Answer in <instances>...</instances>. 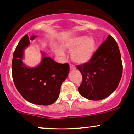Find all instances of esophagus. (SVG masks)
<instances>
[{
	"label": "esophagus",
	"instance_id": "obj_1",
	"mask_svg": "<svg viewBox=\"0 0 134 134\" xmlns=\"http://www.w3.org/2000/svg\"><path fill=\"white\" fill-rule=\"evenodd\" d=\"M70 69H71V70H75L76 67L73 65H70Z\"/></svg>",
	"mask_w": 134,
	"mask_h": 134
}]
</instances>
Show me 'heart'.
Instances as JSON below:
<instances>
[{
    "label": "heart",
    "instance_id": "obj_1",
    "mask_svg": "<svg viewBox=\"0 0 134 134\" xmlns=\"http://www.w3.org/2000/svg\"><path fill=\"white\" fill-rule=\"evenodd\" d=\"M63 48L71 51L72 61L79 64L88 63L92 59L96 51V41L91 36H77L62 43ZM52 50L59 56H64L63 50L56 45H52Z\"/></svg>",
    "mask_w": 134,
    "mask_h": 134
}]
</instances>
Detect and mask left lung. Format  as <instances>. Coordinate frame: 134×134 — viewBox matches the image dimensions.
<instances>
[{"instance_id": "8db88e82", "label": "left lung", "mask_w": 134, "mask_h": 134, "mask_svg": "<svg viewBox=\"0 0 134 134\" xmlns=\"http://www.w3.org/2000/svg\"><path fill=\"white\" fill-rule=\"evenodd\" d=\"M83 80L80 94L91 100L104 99L117 89L122 74L118 44L111 36L102 43L90 62L77 66Z\"/></svg>"}]
</instances>
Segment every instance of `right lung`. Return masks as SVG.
Masks as SVG:
<instances>
[{
  "label": "right lung",
  "instance_id": "right-lung-1",
  "mask_svg": "<svg viewBox=\"0 0 134 134\" xmlns=\"http://www.w3.org/2000/svg\"><path fill=\"white\" fill-rule=\"evenodd\" d=\"M36 37H29L26 34L19 42L12 59V76L17 91L25 100L34 104L48 106L58 98L61 86L69 73V65L57 63L41 51L39 65L27 66L23 61L25 50L30 45V41Z\"/></svg>",
  "mask_w": 134,
  "mask_h": 134
}]
</instances>
